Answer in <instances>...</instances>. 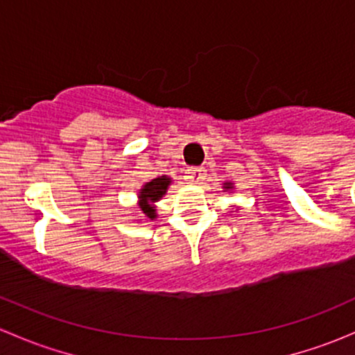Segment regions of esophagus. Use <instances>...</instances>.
<instances>
[{
  "label": "esophagus",
  "mask_w": 355,
  "mask_h": 355,
  "mask_svg": "<svg viewBox=\"0 0 355 355\" xmlns=\"http://www.w3.org/2000/svg\"><path fill=\"white\" fill-rule=\"evenodd\" d=\"M204 178H206V170L204 168H191V170L185 171V180H187V184L199 185L202 184Z\"/></svg>",
  "instance_id": "esophagus-1"
}]
</instances>
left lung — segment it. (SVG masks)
Instances as JSON below:
<instances>
[{"mask_svg":"<svg viewBox=\"0 0 355 355\" xmlns=\"http://www.w3.org/2000/svg\"><path fill=\"white\" fill-rule=\"evenodd\" d=\"M223 189L225 191H234V184H232V182H225Z\"/></svg>","mask_w":355,"mask_h":355,"instance_id":"left-lung-1","label":"left lung"}]
</instances>
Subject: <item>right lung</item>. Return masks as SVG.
<instances>
[{"mask_svg": "<svg viewBox=\"0 0 355 355\" xmlns=\"http://www.w3.org/2000/svg\"><path fill=\"white\" fill-rule=\"evenodd\" d=\"M171 178L168 175H161V177L153 178L151 182H146L137 194L139 209H141L142 218H149V220H156V202L166 194L168 187L171 185Z\"/></svg>", "mask_w": 355, "mask_h": 355, "instance_id": "add662e5", "label": "right lung"}]
</instances>
